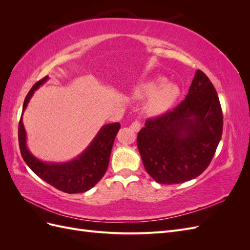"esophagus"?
Instances as JSON below:
<instances>
[{
    "instance_id": "esophagus-1",
    "label": "esophagus",
    "mask_w": 250,
    "mask_h": 250,
    "mask_svg": "<svg viewBox=\"0 0 250 250\" xmlns=\"http://www.w3.org/2000/svg\"><path fill=\"white\" fill-rule=\"evenodd\" d=\"M130 128H131L132 131L138 132V131H140V129H141V123L138 122V121H134V122L130 125Z\"/></svg>"
}]
</instances>
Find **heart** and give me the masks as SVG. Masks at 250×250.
<instances>
[{"instance_id":"heart-1","label":"heart","mask_w":250,"mask_h":250,"mask_svg":"<svg viewBox=\"0 0 250 250\" xmlns=\"http://www.w3.org/2000/svg\"><path fill=\"white\" fill-rule=\"evenodd\" d=\"M162 78H154L144 81L135 86L131 96L134 99H147L144 104V110L150 117H158L167 112L179 96V87L175 83L164 82Z\"/></svg>"}]
</instances>
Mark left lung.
Returning <instances> with one entry per match:
<instances>
[{"instance_id":"left-lung-1","label":"left lung","mask_w":250,"mask_h":250,"mask_svg":"<svg viewBox=\"0 0 250 250\" xmlns=\"http://www.w3.org/2000/svg\"><path fill=\"white\" fill-rule=\"evenodd\" d=\"M223 130L220 101L213 83L195 74L186 99L165 115L148 120L138 133V149L156 183L181 184L208 168Z\"/></svg>"}]
</instances>
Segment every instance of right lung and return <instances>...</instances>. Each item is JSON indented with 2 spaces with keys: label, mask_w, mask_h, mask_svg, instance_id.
Wrapping results in <instances>:
<instances>
[{
  "label": "right lung",
  "mask_w": 250,
  "mask_h": 250,
  "mask_svg": "<svg viewBox=\"0 0 250 250\" xmlns=\"http://www.w3.org/2000/svg\"><path fill=\"white\" fill-rule=\"evenodd\" d=\"M46 76L37 81L30 89L22 105V112L19 124V144L21 154L28 167L37 176L52 187L64 193H84L99 181L107 170L111 148L120 129V123L103 125L96 137L82 152L71 161L63 163L43 162L34 156L27 146V133L22 123V113L36 89L46 83Z\"/></svg>",
  "instance_id": "add662e5"
}]
</instances>
